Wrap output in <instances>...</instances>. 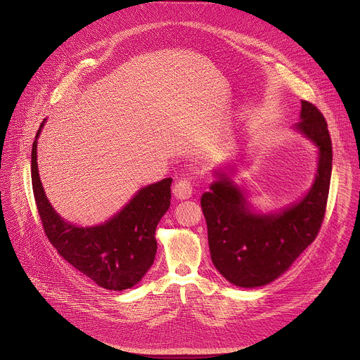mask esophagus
<instances>
[{"instance_id": "obj_1", "label": "esophagus", "mask_w": 360, "mask_h": 360, "mask_svg": "<svg viewBox=\"0 0 360 360\" xmlns=\"http://www.w3.org/2000/svg\"><path fill=\"white\" fill-rule=\"evenodd\" d=\"M172 192L181 200L182 199H189L192 196V192H193V185L188 179H181V181H178L174 185V191Z\"/></svg>"}]
</instances>
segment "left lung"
I'll list each match as a JSON object with an SVG mask.
<instances>
[{
  "label": "left lung",
  "instance_id": "left-lung-1",
  "mask_svg": "<svg viewBox=\"0 0 360 360\" xmlns=\"http://www.w3.org/2000/svg\"><path fill=\"white\" fill-rule=\"evenodd\" d=\"M297 129L319 148L315 182L300 203L276 214L252 213L242 192L224 175L200 198L212 262L237 287H260L280 277L315 240L322 226L332 172L326 120L316 105L301 101Z\"/></svg>",
  "mask_w": 360,
  "mask_h": 360
}]
</instances>
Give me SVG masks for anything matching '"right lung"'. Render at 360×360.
Returning a JSON list of instances; mask_svg holds the SVG:
<instances>
[{
    "label": "right lung",
    "mask_w": 360,
    "mask_h": 360,
    "mask_svg": "<svg viewBox=\"0 0 360 360\" xmlns=\"http://www.w3.org/2000/svg\"><path fill=\"white\" fill-rule=\"evenodd\" d=\"M37 144L35 140L31 155L32 189L52 246L69 264L105 290L122 291L136 285L154 263L155 229L171 205L172 179L143 188L122 212L100 226L76 227L62 220L45 196L38 174Z\"/></svg>",
    "instance_id": "obj_1"
}]
</instances>
